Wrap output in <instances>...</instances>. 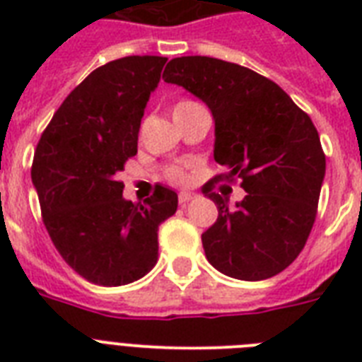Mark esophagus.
I'll return each mask as SVG.
<instances>
[{
  "label": "esophagus",
  "instance_id": "34e87169",
  "mask_svg": "<svg viewBox=\"0 0 362 362\" xmlns=\"http://www.w3.org/2000/svg\"><path fill=\"white\" fill-rule=\"evenodd\" d=\"M193 197H195V195H193V193H189V192H182L180 195H178V201H180V204H186V203H189V201H192Z\"/></svg>",
  "mask_w": 362,
  "mask_h": 362
}]
</instances>
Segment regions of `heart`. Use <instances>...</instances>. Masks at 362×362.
Returning <instances> with one entry per match:
<instances>
[{
    "mask_svg": "<svg viewBox=\"0 0 362 362\" xmlns=\"http://www.w3.org/2000/svg\"><path fill=\"white\" fill-rule=\"evenodd\" d=\"M186 105H195L193 101H180V103L176 105V107H186ZM175 107V109H176ZM169 178L173 182H184V178H186V175H184V170L180 169H173L169 173Z\"/></svg>",
    "mask_w": 362,
    "mask_h": 362,
    "instance_id": "1",
    "label": "heart"
}]
</instances>
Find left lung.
<instances>
[{"mask_svg":"<svg viewBox=\"0 0 362 362\" xmlns=\"http://www.w3.org/2000/svg\"><path fill=\"white\" fill-rule=\"evenodd\" d=\"M165 82L199 98L214 116L216 180L240 178L246 197L204 193L218 220L203 233L204 255L221 274L259 281L280 274L304 247L317 214L325 153L310 116L276 82L242 65L209 58L170 59Z\"/></svg>","mask_w":362,"mask_h":362,"instance_id":"obj_1","label":"left lung"}]
</instances>
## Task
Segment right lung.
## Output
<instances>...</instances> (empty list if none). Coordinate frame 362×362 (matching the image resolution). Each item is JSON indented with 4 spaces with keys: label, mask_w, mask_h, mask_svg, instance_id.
I'll return each instance as SVG.
<instances>
[{
    "label": "right lung",
    "mask_w": 362,
    "mask_h": 362,
    "mask_svg": "<svg viewBox=\"0 0 362 362\" xmlns=\"http://www.w3.org/2000/svg\"><path fill=\"white\" fill-rule=\"evenodd\" d=\"M167 58L127 56L92 71L65 98L37 144L31 182L65 263L92 284L125 286L158 263V229L178 195L158 186L144 203L122 197L118 173L136 153L150 93Z\"/></svg>",
    "instance_id": "obj_1"
}]
</instances>
